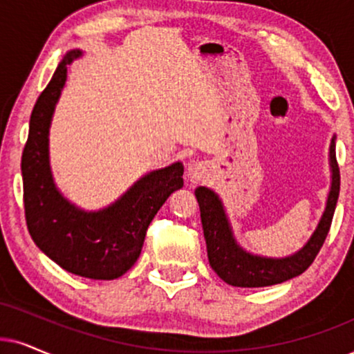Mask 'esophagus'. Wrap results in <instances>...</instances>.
<instances>
[{
	"label": "esophagus",
	"mask_w": 354,
	"mask_h": 354,
	"mask_svg": "<svg viewBox=\"0 0 354 354\" xmlns=\"http://www.w3.org/2000/svg\"><path fill=\"white\" fill-rule=\"evenodd\" d=\"M207 176V165L203 162H191L186 168V178L191 183H199Z\"/></svg>",
	"instance_id": "34e87169"
}]
</instances>
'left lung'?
<instances>
[{
    "mask_svg": "<svg viewBox=\"0 0 354 354\" xmlns=\"http://www.w3.org/2000/svg\"><path fill=\"white\" fill-rule=\"evenodd\" d=\"M335 138L337 137L333 136L328 151L332 183L326 196L325 210L310 239L304 243L302 248L289 257L270 258L247 252L236 241L229 216L217 192L205 186L196 187L194 194L201 209L209 263L222 281L235 288H265L292 279L312 265L332 225L339 196V168L335 153Z\"/></svg>",
    "mask_w": 354,
    "mask_h": 354,
    "instance_id": "left-lung-1",
    "label": "left lung"
}]
</instances>
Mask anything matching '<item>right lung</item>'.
I'll return each instance as SVG.
<instances>
[{"mask_svg": "<svg viewBox=\"0 0 354 354\" xmlns=\"http://www.w3.org/2000/svg\"><path fill=\"white\" fill-rule=\"evenodd\" d=\"M82 55L80 48L65 53L30 114L21 160L26 222L34 243L58 266L89 279L109 281L127 272L140 257L147 229L169 194L183 187L185 168L176 162L153 169L97 210H84L62 194L53 181L48 133L66 66Z\"/></svg>", "mask_w": 354, "mask_h": 354, "instance_id": "obj_1", "label": "right lung"}]
</instances>
